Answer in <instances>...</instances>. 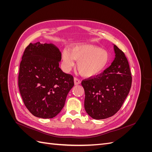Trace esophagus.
I'll return each instance as SVG.
<instances>
[{"instance_id": "esophagus-1", "label": "esophagus", "mask_w": 152, "mask_h": 152, "mask_svg": "<svg viewBox=\"0 0 152 152\" xmlns=\"http://www.w3.org/2000/svg\"><path fill=\"white\" fill-rule=\"evenodd\" d=\"M80 83H81V81L79 79H77V77H74V84H75V85L80 84Z\"/></svg>"}]
</instances>
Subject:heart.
<instances>
[{"label":"heart","mask_w":152,"mask_h":152,"mask_svg":"<svg viewBox=\"0 0 152 152\" xmlns=\"http://www.w3.org/2000/svg\"><path fill=\"white\" fill-rule=\"evenodd\" d=\"M63 66L66 72L70 71L77 61V69L86 77H93L103 70L108 65L110 56L104 49L95 45L79 44L70 50L65 49L61 53Z\"/></svg>","instance_id":"1"}]
</instances>
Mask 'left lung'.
<instances>
[{
	"mask_svg": "<svg viewBox=\"0 0 152 152\" xmlns=\"http://www.w3.org/2000/svg\"><path fill=\"white\" fill-rule=\"evenodd\" d=\"M115 58L100 74L82 81L85 91L84 108L94 119H104L115 114L129 93L132 75L127 59L114 45Z\"/></svg>",
	"mask_w": 152,
	"mask_h": 152,
	"instance_id": "8db88e82",
	"label": "left lung"
}]
</instances>
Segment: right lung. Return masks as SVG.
Segmentation results:
<instances>
[{
	"label": "right lung",
	"instance_id": "1",
	"mask_svg": "<svg viewBox=\"0 0 152 152\" xmlns=\"http://www.w3.org/2000/svg\"><path fill=\"white\" fill-rule=\"evenodd\" d=\"M61 53L53 44L30 43L20 65L18 87L25 107L33 115L51 118L61 112L73 77L59 67Z\"/></svg>",
	"mask_w": 152,
	"mask_h": 152
}]
</instances>
